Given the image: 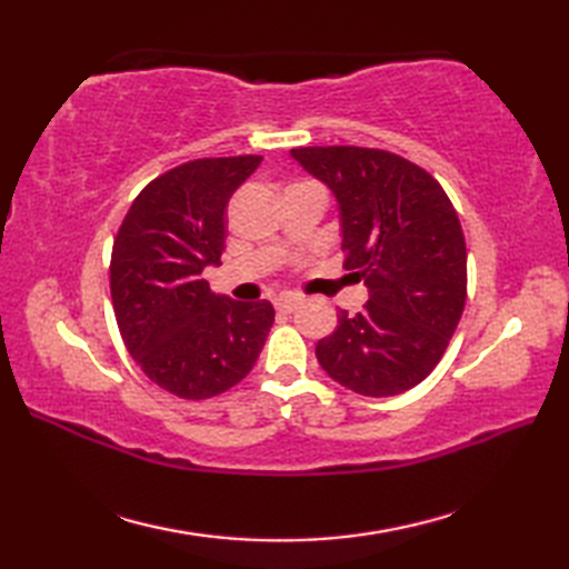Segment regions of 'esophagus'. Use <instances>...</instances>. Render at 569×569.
<instances>
[{"label":"esophagus","instance_id":"1","mask_svg":"<svg viewBox=\"0 0 569 569\" xmlns=\"http://www.w3.org/2000/svg\"><path fill=\"white\" fill-rule=\"evenodd\" d=\"M273 308L278 312H283V316H288V312H293L298 308V300L291 298V296H281V298L273 300Z\"/></svg>","mask_w":569,"mask_h":569}]
</instances>
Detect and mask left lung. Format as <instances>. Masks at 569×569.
<instances>
[{
	"mask_svg": "<svg viewBox=\"0 0 569 569\" xmlns=\"http://www.w3.org/2000/svg\"><path fill=\"white\" fill-rule=\"evenodd\" d=\"M340 204L345 269L369 288L357 316L316 347L330 379L361 396L413 389L438 367L467 300V247L442 186L403 156L361 147L291 149Z\"/></svg>",
	"mask_w": 569,
	"mask_h": 569,
	"instance_id": "1",
	"label": "left lung"
}]
</instances>
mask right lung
<instances>
[{
  "label": "right lung",
  "instance_id": "right-lung-1",
  "mask_svg": "<svg viewBox=\"0 0 569 569\" xmlns=\"http://www.w3.org/2000/svg\"><path fill=\"white\" fill-rule=\"evenodd\" d=\"M261 156L180 163L143 188L114 237L110 291L122 340L147 377L188 401L247 377L273 325L269 300L217 296L204 266H220L224 212Z\"/></svg>",
  "mask_w": 569,
  "mask_h": 569
}]
</instances>
